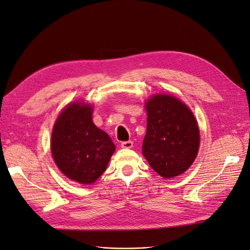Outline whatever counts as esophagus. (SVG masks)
<instances>
[{
	"instance_id": "34e87169",
	"label": "esophagus",
	"mask_w": 250,
	"mask_h": 250,
	"mask_svg": "<svg viewBox=\"0 0 250 250\" xmlns=\"http://www.w3.org/2000/svg\"><path fill=\"white\" fill-rule=\"evenodd\" d=\"M122 147L123 148H132L133 147V142L132 141H124V142H122Z\"/></svg>"
}]
</instances>
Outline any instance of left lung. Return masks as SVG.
Returning <instances> with one entry per match:
<instances>
[{
  "mask_svg": "<svg viewBox=\"0 0 250 250\" xmlns=\"http://www.w3.org/2000/svg\"><path fill=\"white\" fill-rule=\"evenodd\" d=\"M145 107L147 131L143 155L162 177L178 176L190 167L199 150L196 118L189 108L168 95L152 97Z\"/></svg>",
  "mask_w": 250,
  "mask_h": 250,
  "instance_id": "obj_1",
  "label": "left lung"
}]
</instances>
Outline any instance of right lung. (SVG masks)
I'll list each match as a JSON object with an SVG mask.
<instances>
[{"instance_id": "obj_1", "label": "right lung", "mask_w": 250, "mask_h": 250, "mask_svg": "<svg viewBox=\"0 0 250 250\" xmlns=\"http://www.w3.org/2000/svg\"><path fill=\"white\" fill-rule=\"evenodd\" d=\"M91 107L74 103L60 114L53 126L51 152L66 176L81 184L95 182L107 168L115 145L92 123Z\"/></svg>"}]
</instances>
